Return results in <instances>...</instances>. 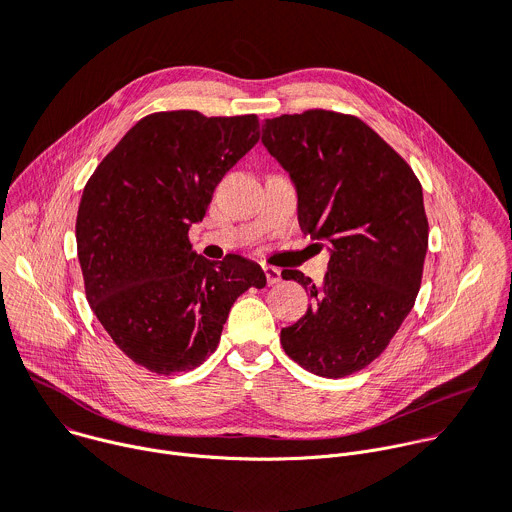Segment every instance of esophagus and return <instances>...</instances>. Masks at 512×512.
Wrapping results in <instances>:
<instances>
[{
    "instance_id": "esophagus-1",
    "label": "esophagus",
    "mask_w": 512,
    "mask_h": 512,
    "mask_svg": "<svg viewBox=\"0 0 512 512\" xmlns=\"http://www.w3.org/2000/svg\"><path fill=\"white\" fill-rule=\"evenodd\" d=\"M263 273H265V279L269 285H275L281 281V271L277 267H271V265H263Z\"/></svg>"
}]
</instances>
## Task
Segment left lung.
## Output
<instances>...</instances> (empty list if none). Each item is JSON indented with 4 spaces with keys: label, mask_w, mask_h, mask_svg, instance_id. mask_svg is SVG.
I'll use <instances>...</instances> for the list:
<instances>
[{
    "label": "left lung",
    "mask_w": 512,
    "mask_h": 512,
    "mask_svg": "<svg viewBox=\"0 0 512 512\" xmlns=\"http://www.w3.org/2000/svg\"><path fill=\"white\" fill-rule=\"evenodd\" d=\"M261 141L298 188L302 231L330 251L322 283L283 269L314 302L281 330V346L318 377H348L389 346L415 304L429 237L421 182L356 115L273 117Z\"/></svg>",
    "instance_id": "8db88e82"
}]
</instances>
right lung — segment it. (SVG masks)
<instances>
[{"label":"right lung","instance_id":"1","mask_svg":"<svg viewBox=\"0 0 512 512\" xmlns=\"http://www.w3.org/2000/svg\"><path fill=\"white\" fill-rule=\"evenodd\" d=\"M259 117L160 111L139 119L89 178L77 251L91 310L156 375L192 371L216 350L235 300L265 287L241 255L208 261L188 231L214 188L257 143Z\"/></svg>","mask_w":512,"mask_h":512}]
</instances>
